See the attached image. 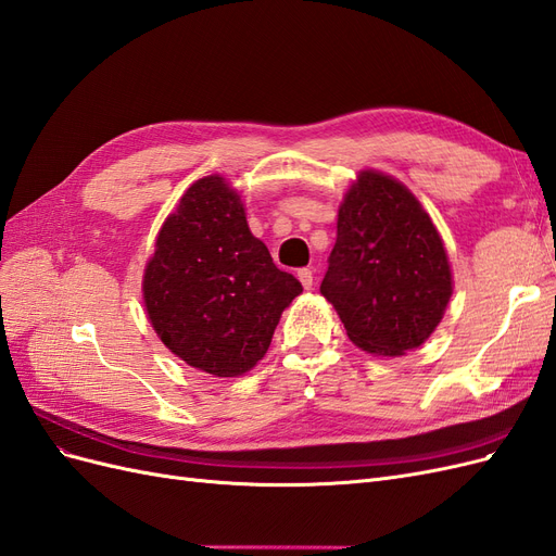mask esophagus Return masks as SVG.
<instances>
[{"label":"esophagus","mask_w":556,"mask_h":556,"mask_svg":"<svg viewBox=\"0 0 556 556\" xmlns=\"http://www.w3.org/2000/svg\"><path fill=\"white\" fill-rule=\"evenodd\" d=\"M296 276H299L301 285H304V288H306V290H311V288H313V282H315V278H313V271H311V268H299V271H296Z\"/></svg>","instance_id":"obj_1"}]
</instances>
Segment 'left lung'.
<instances>
[{
	"instance_id": "8db88e82",
	"label": "left lung",
	"mask_w": 556,
	"mask_h": 556,
	"mask_svg": "<svg viewBox=\"0 0 556 556\" xmlns=\"http://www.w3.org/2000/svg\"><path fill=\"white\" fill-rule=\"evenodd\" d=\"M319 292L348 339L371 355H406L439 327L452 296L447 252L406 185L359 172L339 208Z\"/></svg>"
}]
</instances>
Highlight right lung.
I'll return each instance as SVG.
<instances>
[{
  "mask_svg": "<svg viewBox=\"0 0 556 556\" xmlns=\"http://www.w3.org/2000/svg\"><path fill=\"white\" fill-rule=\"evenodd\" d=\"M301 290L252 237L223 176L199 178L182 194L143 274V304L162 343L217 378L241 376L266 355Z\"/></svg>",
  "mask_w": 556,
  "mask_h": 556,
  "instance_id": "right-lung-1",
  "label": "right lung"
}]
</instances>
